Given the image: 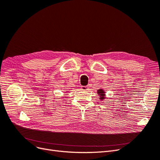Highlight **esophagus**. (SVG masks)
Returning a JSON list of instances; mask_svg holds the SVG:
<instances>
[{
  "label": "esophagus",
  "instance_id": "34e87169",
  "mask_svg": "<svg viewBox=\"0 0 160 160\" xmlns=\"http://www.w3.org/2000/svg\"><path fill=\"white\" fill-rule=\"evenodd\" d=\"M88 86H82L81 87V89L83 91H88Z\"/></svg>",
  "mask_w": 160,
  "mask_h": 160
}]
</instances>
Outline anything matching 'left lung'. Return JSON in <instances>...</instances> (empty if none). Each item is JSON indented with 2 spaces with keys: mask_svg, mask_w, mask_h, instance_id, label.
<instances>
[{
  "mask_svg": "<svg viewBox=\"0 0 160 160\" xmlns=\"http://www.w3.org/2000/svg\"><path fill=\"white\" fill-rule=\"evenodd\" d=\"M98 94L99 95V99L100 100H103L105 99V92L103 91V89H100L98 90Z\"/></svg>",
  "mask_w": 160,
  "mask_h": 160,
  "instance_id": "obj_1",
  "label": "left lung"
}]
</instances>
